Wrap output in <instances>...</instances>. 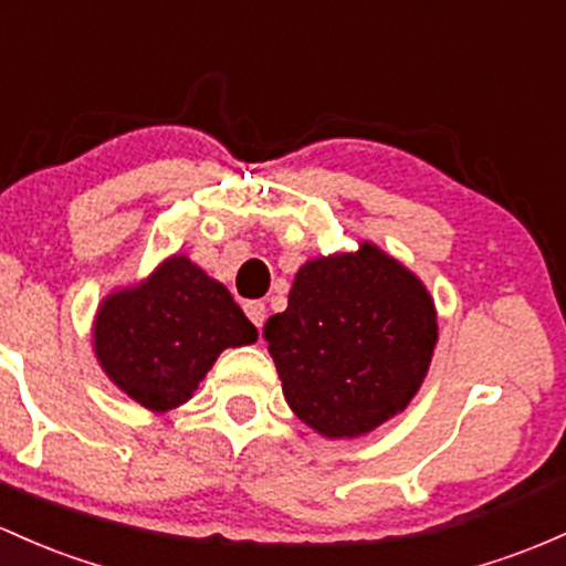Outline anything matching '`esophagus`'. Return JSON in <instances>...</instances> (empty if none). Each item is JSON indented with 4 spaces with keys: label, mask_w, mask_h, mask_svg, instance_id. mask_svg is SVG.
<instances>
[{
    "label": "esophagus",
    "mask_w": 566,
    "mask_h": 566,
    "mask_svg": "<svg viewBox=\"0 0 566 566\" xmlns=\"http://www.w3.org/2000/svg\"><path fill=\"white\" fill-rule=\"evenodd\" d=\"M244 312H247V316H250V319H252L254 327H263V325H265V316H269V308H265L263 301H250V303H244Z\"/></svg>",
    "instance_id": "esophagus-1"
}]
</instances>
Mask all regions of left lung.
<instances>
[{
	"mask_svg": "<svg viewBox=\"0 0 566 566\" xmlns=\"http://www.w3.org/2000/svg\"><path fill=\"white\" fill-rule=\"evenodd\" d=\"M263 335L293 413L344 440L406 411L430 370L438 312L411 269L359 241L354 252L306 260Z\"/></svg>",
	"mask_w": 566,
	"mask_h": 566,
	"instance_id": "8db88e82",
	"label": "left lung"
}]
</instances>
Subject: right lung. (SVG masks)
Listing matches in <instances>:
<instances>
[{
    "label": "right lung",
    "mask_w": 566,
    "mask_h": 566,
    "mask_svg": "<svg viewBox=\"0 0 566 566\" xmlns=\"http://www.w3.org/2000/svg\"><path fill=\"white\" fill-rule=\"evenodd\" d=\"M93 352L120 392L166 413L185 406L226 349L250 346L258 327L226 284L171 254L142 282L117 287L98 303Z\"/></svg>",
    "instance_id": "add662e5"
}]
</instances>
